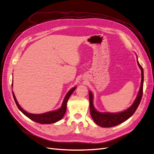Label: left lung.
<instances>
[{"instance_id": "left-lung-1", "label": "left lung", "mask_w": 154, "mask_h": 154, "mask_svg": "<svg viewBox=\"0 0 154 154\" xmlns=\"http://www.w3.org/2000/svg\"><path fill=\"white\" fill-rule=\"evenodd\" d=\"M137 64L141 71V86L139 88L137 96L133 104L130 106L128 109L125 110V111L120 112L116 113H110V112H100L97 111L93 105V94L91 91L88 92L89 95V101H90V112L91 117L94 122L101 127L109 128L112 127L114 126L119 125L123 123L125 121L129 119L134 114L136 109L140 103L142 96H143V81H144V72L143 69L139 64L137 60Z\"/></svg>"}]
</instances>
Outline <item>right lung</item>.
<instances>
[{
  "instance_id": "1",
  "label": "right lung",
  "mask_w": 154,
  "mask_h": 154,
  "mask_svg": "<svg viewBox=\"0 0 154 154\" xmlns=\"http://www.w3.org/2000/svg\"><path fill=\"white\" fill-rule=\"evenodd\" d=\"M12 87H13V84H12ZM76 87H73L67 92V94L64 97V100L63 101L62 106L60 109H58V110L48 112L40 114H31V113L27 112H26V110H24L19 105V104H18L16 97H15V94H14V92H12V93H13V98H14V100H15L16 105L18 106V109H19L26 116H27V118H29L30 119H31L32 121H34V122H35L36 123H38L40 124H51V123H54L57 122H58V121H60V119H62L63 118L65 114H66V112L67 101L69 98V97L71 96V95L72 94V92L74 91V90L76 89Z\"/></svg>"
}]
</instances>
